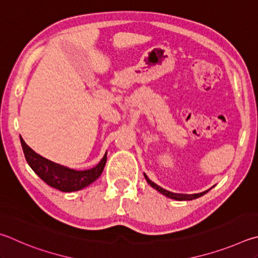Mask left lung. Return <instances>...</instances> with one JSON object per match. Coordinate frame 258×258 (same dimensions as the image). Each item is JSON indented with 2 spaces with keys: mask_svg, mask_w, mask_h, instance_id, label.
<instances>
[{
  "mask_svg": "<svg viewBox=\"0 0 258 258\" xmlns=\"http://www.w3.org/2000/svg\"><path fill=\"white\" fill-rule=\"evenodd\" d=\"M145 178H146V180H147V182L150 183L153 188L156 189L157 191H160L161 194H163V195H165L166 197L172 198V200H177V201H191V200H196V198L201 197V196H203V195H205V194H206L207 191H209V190H207V191L200 192V194H192V195H188V194L171 192V191H169V190H166V189H164V188L157 186L156 183H154V182L152 181V180L148 179V178L146 177V175H145Z\"/></svg>",
  "mask_w": 258,
  "mask_h": 258,
  "instance_id": "left-lung-1",
  "label": "left lung"
}]
</instances>
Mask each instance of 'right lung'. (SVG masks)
I'll return each instance as SVG.
<instances>
[{
	"instance_id": "1",
	"label": "right lung",
	"mask_w": 258,
	"mask_h": 258,
	"mask_svg": "<svg viewBox=\"0 0 258 258\" xmlns=\"http://www.w3.org/2000/svg\"><path fill=\"white\" fill-rule=\"evenodd\" d=\"M20 142L26 161L28 162L29 166L34 170V172L44 182H46L48 186L64 192L80 190V189L87 187L88 184L94 182L102 174L106 163L105 154L102 161L95 168L85 171H76L40 156L31 150L21 137Z\"/></svg>"
}]
</instances>
